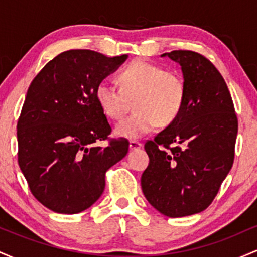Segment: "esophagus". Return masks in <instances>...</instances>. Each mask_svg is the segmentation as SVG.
<instances>
[{"instance_id":"34e87169","label":"esophagus","mask_w":257,"mask_h":257,"mask_svg":"<svg viewBox=\"0 0 257 257\" xmlns=\"http://www.w3.org/2000/svg\"><path fill=\"white\" fill-rule=\"evenodd\" d=\"M143 147V144L139 143V141H131L129 143V149L131 150H139Z\"/></svg>"}]
</instances>
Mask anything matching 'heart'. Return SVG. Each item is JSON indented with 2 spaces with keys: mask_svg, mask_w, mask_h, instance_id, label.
<instances>
[{
  "mask_svg": "<svg viewBox=\"0 0 257 257\" xmlns=\"http://www.w3.org/2000/svg\"><path fill=\"white\" fill-rule=\"evenodd\" d=\"M117 79L120 89L106 81L95 88L96 102L108 118L119 119L133 102L135 112L116 125L117 137L139 139L156 125H170L181 113L186 82L179 73L139 59L123 69Z\"/></svg>",
  "mask_w": 257,
  "mask_h": 257,
  "instance_id": "1",
  "label": "heart"
}]
</instances>
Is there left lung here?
<instances>
[{"label": "left lung", "instance_id": "obj_1", "mask_svg": "<svg viewBox=\"0 0 257 257\" xmlns=\"http://www.w3.org/2000/svg\"><path fill=\"white\" fill-rule=\"evenodd\" d=\"M181 66L186 99L181 113L145 144L150 163L141 175L147 202L182 217L211 204L234 159L238 119L228 88L208 59L191 51L164 53Z\"/></svg>", "mask_w": 257, "mask_h": 257}]
</instances>
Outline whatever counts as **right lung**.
Listing matches in <instances>:
<instances>
[{"label":"right lung","mask_w":257,"mask_h":257,"mask_svg":"<svg viewBox=\"0 0 257 257\" xmlns=\"http://www.w3.org/2000/svg\"><path fill=\"white\" fill-rule=\"evenodd\" d=\"M128 55L108 58L89 49L63 52L31 82L17 125L18 162L41 204L77 214L100 198L105 173L128 153L126 140L101 147L111 133L95 88Z\"/></svg>","instance_id":"obj_1"}]
</instances>
